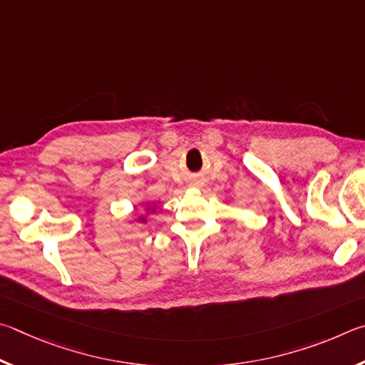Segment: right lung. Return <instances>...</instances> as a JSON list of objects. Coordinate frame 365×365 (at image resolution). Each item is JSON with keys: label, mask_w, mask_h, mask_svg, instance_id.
I'll return each instance as SVG.
<instances>
[{"label": "right lung", "mask_w": 365, "mask_h": 365, "mask_svg": "<svg viewBox=\"0 0 365 365\" xmlns=\"http://www.w3.org/2000/svg\"><path fill=\"white\" fill-rule=\"evenodd\" d=\"M155 212H157V203L147 202L145 207H144V213H140L139 216H136V218L133 220V222L136 221V222H139V225H145L147 220H149V216L153 215Z\"/></svg>", "instance_id": "1"}]
</instances>
